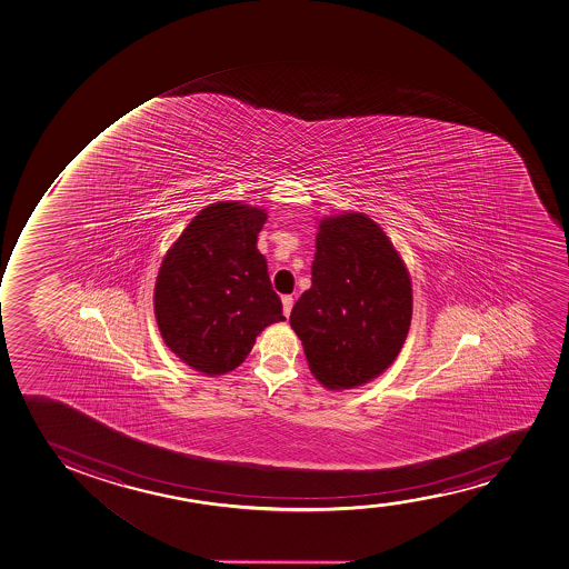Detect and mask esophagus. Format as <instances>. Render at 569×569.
<instances>
[{
  "label": "esophagus",
  "mask_w": 569,
  "mask_h": 569,
  "mask_svg": "<svg viewBox=\"0 0 569 569\" xmlns=\"http://www.w3.org/2000/svg\"><path fill=\"white\" fill-rule=\"evenodd\" d=\"M281 307H283V316L289 318V313H291V308H293V297L291 295H286V297H281Z\"/></svg>",
  "instance_id": "34e87169"
}]
</instances>
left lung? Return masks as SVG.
<instances>
[{
    "label": "left lung",
    "mask_w": 569,
    "mask_h": 569,
    "mask_svg": "<svg viewBox=\"0 0 569 569\" xmlns=\"http://www.w3.org/2000/svg\"><path fill=\"white\" fill-rule=\"evenodd\" d=\"M410 320V272L382 227L363 211L321 218L312 286L289 318L313 378L331 391L372 382L396 361Z\"/></svg>",
    "instance_id": "1"
}]
</instances>
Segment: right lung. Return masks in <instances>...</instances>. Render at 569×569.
I'll return each mask as SVG.
<instances>
[{"mask_svg":"<svg viewBox=\"0 0 569 569\" xmlns=\"http://www.w3.org/2000/svg\"><path fill=\"white\" fill-rule=\"evenodd\" d=\"M267 210L242 200L206 206L162 257L153 308L160 337L206 377L234 371L267 327L286 318L257 234Z\"/></svg>","mask_w":569,"mask_h":569,"instance_id":"1","label":"right lung"}]
</instances>
